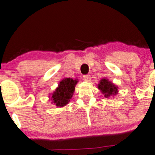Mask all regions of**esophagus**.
Segmentation results:
<instances>
[{
  "instance_id": "obj_1",
  "label": "esophagus",
  "mask_w": 155,
  "mask_h": 155,
  "mask_svg": "<svg viewBox=\"0 0 155 155\" xmlns=\"http://www.w3.org/2000/svg\"><path fill=\"white\" fill-rule=\"evenodd\" d=\"M83 79H84L85 82H90L91 77L90 75H84V76H83Z\"/></svg>"
}]
</instances>
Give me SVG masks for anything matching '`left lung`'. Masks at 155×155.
<instances>
[{"label":"left lung","instance_id":"left-lung-1","mask_svg":"<svg viewBox=\"0 0 155 155\" xmlns=\"http://www.w3.org/2000/svg\"><path fill=\"white\" fill-rule=\"evenodd\" d=\"M97 87L100 90L105 98H109L110 97H114L118 94V86L109 81L108 79L102 78L97 84Z\"/></svg>","mask_w":155,"mask_h":155}]
</instances>
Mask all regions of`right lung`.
<instances>
[{
  "label": "right lung",
  "instance_id": "obj_1",
  "mask_svg": "<svg viewBox=\"0 0 155 155\" xmlns=\"http://www.w3.org/2000/svg\"><path fill=\"white\" fill-rule=\"evenodd\" d=\"M79 82L78 79L64 78L60 81L56 91L49 96L50 101L56 107H62L68 105L72 99L75 87Z\"/></svg>",
  "mask_w": 155,
  "mask_h": 155
}]
</instances>
